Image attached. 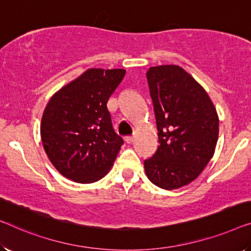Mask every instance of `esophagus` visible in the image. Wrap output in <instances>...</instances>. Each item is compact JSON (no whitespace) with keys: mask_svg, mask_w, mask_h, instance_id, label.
Returning a JSON list of instances; mask_svg holds the SVG:
<instances>
[{"mask_svg":"<svg viewBox=\"0 0 251 251\" xmlns=\"http://www.w3.org/2000/svg\"><path fill=\"white\" fill-rule=\"evenodd\" d=\"M125 141H126V143H128V144L133 143V142H134V136H126L125 137Z\"/></svg>","mask_w":251,"mask_h":251,"instance_id":"34e87169","label":"esophagus"}]
</instances>
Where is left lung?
I'll return each instance as SVG.
<instances>
[{
    "instance_id": "1",
    "label": "left lung",
    "mask_w": 251,
    "mask_h": 251,
    "mask_svg": "<svg viewBox=\"0 0 251 251\" xmlns=\"http://www.w3.org/2000/svg\"><path fill=\"white\" fill-rule=\"evenodd\" d=\"M159 147L144 161L147 177L166 190L195 180L211 161L219 138V116L205 89L178 65L147 72Z\"/></svg>"
}]
</instances>
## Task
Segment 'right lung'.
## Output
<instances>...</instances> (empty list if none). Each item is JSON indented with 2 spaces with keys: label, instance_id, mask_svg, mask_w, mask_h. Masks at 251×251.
I'll list each match as a JSON object with an SVG mask.
<instances>
[{
  "label": "right lung",
  "instance_id": "1",
  "mask_svg": "<svg viewBox=\"0 0 251 251\" xmlns=\"http://www.w3.org/2000/svg\"><path fill=\"white\" fill-rule=\"evenodd\" d=\"M125 73L89 69L51 96L40 135L48 159L64 177L91 184L109 173L124 141L113 128L107 102Z\"/></svg>",
  "mask_w": 251,
  "mask_h": 251
}]
</instances>
